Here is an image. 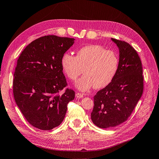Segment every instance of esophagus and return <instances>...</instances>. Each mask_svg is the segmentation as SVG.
I'll return each mask as SVG.
<instances>
[{
  "instance_id": "obj_1",
  "label": "esophagus",
  "mask_w": 159,
  "mask_h": 159,
  "mask_svg": "<svg viewBox=\"0 0 159 159\" xmlns=\"http://www.w3.org/2000/svg\"><path fill=\"white\" fill-rule=\"evenodd\" d=\"M75 96L77 98H82L84 97V95L82 93H76Z\"/></svg>"
}]
</instances>
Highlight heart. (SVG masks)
Masks as SVG:
<instances>
[{"mask_svg": "<svg viewBox=\"0 0 159 159\" xmlns=\"http://www.w3.org/2000/svg\"><path fill=\"white\" fill-rule=\"evenodd\" d=\"M61 65L66 75L76 80L84 72L85 74L77 81L75 87L82 91L94 86L96 89L106 87L111 82L119 67L117 55L99 45H87L76 52L75 56L65 53Z\"/></svg>", "mask_w": 159, "mask_h": 159, "instance_id": "obj_1", "label": "heart"}]
</instances>
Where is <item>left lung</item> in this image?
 I'll list each match as a JSON object with an SVG mask.
<instances>
[{"instance_id": "obj_1", "label": "left lung", "mask_w": 159, "mask_h": 159, "mask_svg": "<svg viewBox=\"0 0 159 159\" xmlns=\"http://www.w3.org/2000/svg\"><path fill=\"white\" fill-rule=\"evenodd\" d=\"M119 50V67L115 78L93 97L91 121L99 128L119 125L131 115L143 91L141 61L129 43L111 38Z\"/></svg>"}]
</instances>
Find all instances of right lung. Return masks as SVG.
<instances>
[{
    "mask_svg": "<svg viewBox=\"0 0 159 159\" xmlns=\"http://www.w3.org/2000/svg\"><path fill=\"white\" fill-rule=\"evenodd\" d=\"M74 38L49 35L32 41L22 52L14 73L13 95L24 117L31 125L51 130L63 121L67 105L75 98L61 65Z\"/></svg>",
    "mask_w": 159,
    "mask_h": 159,
    "instance_id": "right-lung-1",
    "label": "right lung"
}]
</instances>
